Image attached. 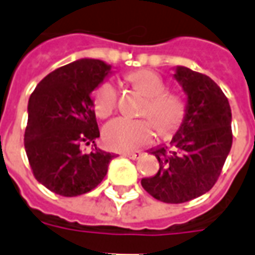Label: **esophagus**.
I'll return each mask as SVG.
<instances>
[{"instance_id":"34e87169","label":"esophagus","mask_w":255,"mask_h":255,"mask_svg":"<svg viewBox=\"0 0 255 255\" xmlns=\"http://www.w3.org/2000/svg\"><path fill=\"white\" fill-rule=\"evenodd\" d=\"M124 155L131 158V160H138L139 157L142 155V153L140 151H128V153H124Z\"/></svg>"}]
</instances>
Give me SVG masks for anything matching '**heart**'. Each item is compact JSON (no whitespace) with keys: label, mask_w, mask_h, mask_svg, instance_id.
Wrapping results in <instances>:
<instances>
[{"label":"heart","mask_w":255,"mask_h":255,"mask_svg":"<svg viewBox=\"0 0 255 255\" xmlns=\"http://www.w3.org/2000/svg\"><path fill=\"white\" fill-rule=\"evenodd\" d=\"M127 80L142 94L144 102L139 115L145 119L128 120L116 119L108 123L102 131L104 143L112 150L128 151L149 144L157 133L168 138L180 127L186 116V102L173 91L166 90L165 82L158 73L150 69H139L129 73ZM117 106V90L111 82L101 83L93 93V108L97 117L106 119Z\"/></svg>","instance_id":"heart-1"}]
</instances>
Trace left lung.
Here are the masks:
<instances>
[{
  "mask_svg": "<svg viewBox=\"0 0 255 255\" xmlns=\"http://www.w3.org/2000/svg\"><path fill=\"white\" fill-rule=\"evenodd\" d=\"M175 78L187 94V109L171 147L151 151L160 162L142 187L161 202L183 203L201 197L220 177L232 146L230 102L212 79L177 67Z\"/></svg>",
  "mask_w": 255,
  "mask_h": 255,
  "instance_id": "1",
  "label": "left lung"
}]
</instances>
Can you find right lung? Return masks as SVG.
<instances>
[{
	"label": "right lung",
	"mask_w": 255,
	"mask_h": 255,
	"mask_svg": "<svg viewBox=\"0 0 255 255\" xmlns=\"http://www.w3.org/2000/svg\"><path fill=\"white\" fill-rule=\"evenodd\" d=\"M109 71L101 60H78L49 73L31 94L25 153L36 180L58 195L91 191L115 157L97 147L83 151L100 136L91 91Z\"/></svg>",
	"instance_id": "right-lung-1"
}]
</instances>
